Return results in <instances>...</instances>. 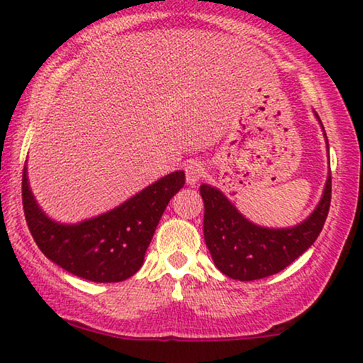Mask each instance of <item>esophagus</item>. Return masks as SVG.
<instances>
[{
	"label": "esophagus",
	"mask_w": 363,
	"mask_h": 363,
	"mask_svg": "<svg viewBox=\"0 0 363 363\" xmlns=\"http://www.w3.org/2000/svg\"><path fill=\"white\" fill-rule=\"evenodd\" d=\"M205 175V167L200 160H190L186 162L185 165V177H186V183L188 185H195Z\"/></svg>",
	"instance_id": "esophagus-1"
}]
</instances>
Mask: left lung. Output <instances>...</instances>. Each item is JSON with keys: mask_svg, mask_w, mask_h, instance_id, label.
Returning <instances> with one entry per match:
<instances>
[{"mask_svg": "<svg viewBox=\"0 0 363 363\" xmlns=\"http://www.w3.org/2000/svg\"><path fill=\"white\" fill-rule=\"evenodd\" d=\"M314 116L322 127L319 116L315 112ZM324 138L329 150L325 130ZM330 193L329 175L320 201L304 221L291 228H266L242 216L221 190L203 183V235L215 266L225 276L240 281L262 279L282 271L314 245L329 213Z\"/></svg>", "mask_w": 363, "mask_h": 363, "instance_id": "obj_1", "label": "left lung"}]
</instances>
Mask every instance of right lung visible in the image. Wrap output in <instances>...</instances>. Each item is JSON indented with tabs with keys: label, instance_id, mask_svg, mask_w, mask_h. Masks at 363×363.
<instances>
[{
	"label": "right lung",
	"instance_id": "add662e5",
	"mask_svg": "<svg viewBox=\"0 0 363 363\" xmlns=\"http://www.w3.org/2000/svg\"><path fill=\"white\" fill-rule=\"evenodd\" d=\"M183 185L185 172H173L113 210L67 225L41 210L24 165L23 208L34 241L54 264L92 282H121L142 267L158 221Z\"/></svg>",
	"mask_w": 363,
	"mask_h": 363
}]
</instances>
